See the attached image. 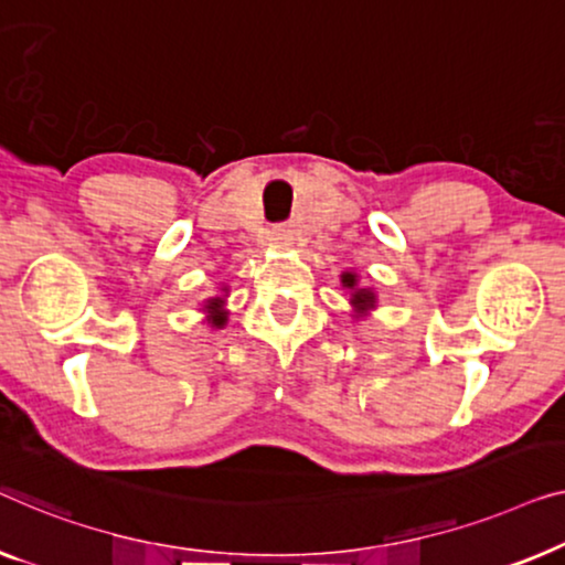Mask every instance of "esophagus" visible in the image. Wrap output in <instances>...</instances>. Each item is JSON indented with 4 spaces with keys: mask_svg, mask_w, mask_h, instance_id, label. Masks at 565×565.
Returning a JSON list of instances; mask_svg holds the SVG:
<instances>
[{
    "mask_svg": "<svg viewBox=\"0 0 565 565\" xmlns=\"http://www.w3.org/2000/svg\"><path fill=\"white\" fill-rule=\"evenodd\" d=\"M271 241L276 245H289L291 233H289V230H276V233H271Z\"/></svg>",
    "mask_w": 565,
    "mask_h": 565,
    "instance_id": "1",
    "label": "esophagus"
}]
</instances>
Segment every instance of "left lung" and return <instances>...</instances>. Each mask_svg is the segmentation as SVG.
<instances>
[{
	"label": "left lung",
	"instance_id": "left-lung-1",
	"mask_svg": "<svg viewBox=\"0 0 565 565\" xmlns=\"http://www.w3.org/2000/svg\"><path fill=\"white\" fill-rule=\"evenodd\" d=\"M340 284H343V289L348 291V305L353 307V315L355 320H363V317H369L373 309H376V291L371 289V286H361V276L355 271H343L340 274Z\"/></svg>",
	"mask_w": 565,
	"mask_h": 565
}]
</instances>
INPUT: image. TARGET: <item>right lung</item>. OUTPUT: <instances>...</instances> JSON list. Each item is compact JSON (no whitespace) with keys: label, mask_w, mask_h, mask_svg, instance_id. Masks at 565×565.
Here are the masks:
<instances>
[{"label":"right lung","mask_w":565,"mask_h":565,"mask_svg":"<svg viewBox=\"0 0 565 565\" xmlns=\"http://www.w3.org/2000/svg\"><path fill=\"white\" fill-rule=\"evenodd\" d=\"M227 297H230V286L220 284V294H214V297H206L202 301V312H204L202 322L210 324L212 330H222L227 324V317H230Z\"/></svg>","instance_id":"obj_1"}]
</instances>
